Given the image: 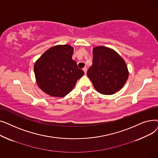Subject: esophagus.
I'll return each mask as SVG.
<instances>
[{
    "label": "esophagus",
    "mask_w": 158,
    "mask_h": 158,
    "mask_svg": "<svg viewBox=\"0 0 158 158\" xmlns=\"http://www.w3.org/2000/svg\"><path fill=\"white\" fill-rule=\"evenodd\" d=\"M82 70H83V71H84L85 73H86V72H87V68H86V67L83 68V69H82Z\"/></svg>",
    "instance_id": "obj_1"
}]
</instances>
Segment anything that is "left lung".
<instances>
[{"label":"left lung","instance_id":"8db88e82","mask_svg":"<svg viewBox=\"0 0 158 158\" xmlns=\"http://www.w3.org/2000/svg\"><path fill=\"white\" fill-rule=\"evenodd\" d=\"M93 63L87 76L101 94L112 95L126 82L129 72L126 63L114 50L104 46L93 49Z\"/></svg>","mask_w":158,"mask_h":158}]
</instances>
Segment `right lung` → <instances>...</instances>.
<instances>
[{"label":"right lung","mask_w":158,"mask_h":158,"mask_svg":"<svg viewBox=\"0 0 158 158\" xmlns=\"http://www.w3.org/2000/svg\"><path fill=\"white\" fill-rule=\"evenodd\" d=\"M73 48L69 45L48 49L36 61L34 72L38 86L52 97H63L74 88L84 75L72 60Z\"/></svg>","instance_id":"add662e5"}]
</instances>
